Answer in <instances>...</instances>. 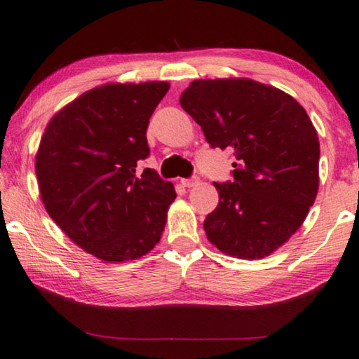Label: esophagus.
Listing matches in <instances>:
<instances>
[{"instance_id":"34e87169","label":"esophagus","mask_w":359,"mask_h":359,"mask_svg":"<svg viewBox=\"0 0 359 359\" xmlns=\"http://www.w3.org/2000/svg\"><path fill=\"white\" fill-rule=\"evenodd\" d=\"M180 184L184 185V187H187V188H190V187H194V185H198V184H199V177H198V175H193V177L182 179V180H180Z\"/></svg>"}]
</instances>
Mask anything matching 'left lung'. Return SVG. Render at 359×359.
<instances>
[{
  "mask_svg": "<svg viewBox=\"0 0 359 359\" xmlns=\"http://www.w3.org/2000/svg\"><path fill=\"white\" fill-rule=\"evenodd\" d=\"M180 105L212 149L232 151V180L213 182L219 202L204 229L219 251L260 259L303 224L318 190L320 144L304 108L246 78L196 80Z\"/></svg>",
  "mask_w": 359,
  "mask_h": 359,
  "instance_id": "8db88e82",
  "label": "left lung"
}]
</instances>
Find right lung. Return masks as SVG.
I'll use <instances>...</instances> for the list:
<instances>
[{"instance_id":"right-lung-1","label":"right lung","mask_w":359,"mask_h":359,"mask_svg":"<svg viewBox=\"0 0 359 359\" xmlns=\"http://www.w3.org/2000/svg\"><path fill=\"white\" fill-rule=\"evenodd\" d=\"M169 84H107L61 109L36 155L43 205L69 238L107 262L144 256L158 243L175 199L149 157L147 126Z\"/></svg>"}]
</instances>
